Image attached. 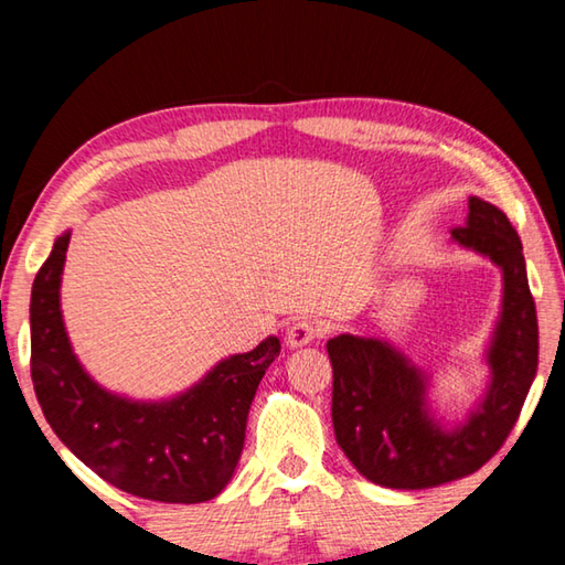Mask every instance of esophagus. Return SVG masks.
<instances>
[{"label": "esophagus", "instance_id": "obj_1", "mask_svg": "<svg viewBox=\"0 0 565 565\" xmlns=\"http://www.w3.org/2000/svg\"><path fill=\"white\" fill-rule=\"evenodd\" d=\"M323 333H327V327H323L321 321H317V319H299V321L291 323L289 331H286V343H289V347H294V349L296 347H306V343L321 339Z\"/></svg>", "mask_w": 565, "mask_h": 565}]
</instances>
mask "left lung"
I'll use <instances>...</instances> for the list:
<instances>
[{
    "label": "left lung",
    "mask_w": 565,
    "mask_h": 565,
    "mask_svg": "<svg viewBox=\"0 0 565 565\" xmlns=\"http://www.w3.org/2000/svg\"><path fill=\"white\" fill-rule=\"evenodd\" d=\"M451 236L503 269V311L489 351L491 388L463 426L446 431L426 414L420 371L379 339L351 333L327 343L331 420L341 451L371 483L420 491L471 476L499 454L539 369V319L521 238L499 206L468 199Z\"/></svg>",
    "instance_id": "left-lung-1"
}]
</instances>
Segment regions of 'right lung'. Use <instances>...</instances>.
Returning <instances> with one entry per match:
<instances>
[{"label": "right lung", "instance_id": "right-lung-1", "mask_svg": "<svg viewBox=\"0 0 565 565\" xmlns=\"http://www.w3.org/2000/svg\"><path fill=\"white\" fill-rule=\"evenodd\" d=\"M70 234L60 236L32 286V384L46 424L70 451L117 489L161 503H202L226 489L259 381L279 356L276 337L218 363L186 394L134 404L84 374L66 339L60 281Z\"/></svg>", "mask_w": 565, "mask_h": 565}]
</instances>
